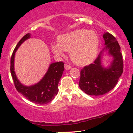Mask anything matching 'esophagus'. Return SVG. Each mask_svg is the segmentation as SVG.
I'll list each match as a JSON object with an SVG mask.
<instances>
[{
    "label": "esophagus",
    "mask_w": 133,
    "mask_h": 133,
    "mask_svg": "<svg viewBox=\"0 0 133 133\" xmlns=\"http://www.w3.org/2000/svg\"><path fill=\"white\" fill-rule=\"evenodd\" d=\"M64 68L66 70H69V69H71L72 68V67L71 66V65L67 64H64Z\"/></svg>",
    "instance_id": "esophagus-1"
}]
</instances>
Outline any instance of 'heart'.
<instances>
[{
	"mask_svg": "<svg viewBox=\"0 0 133 133\" xmlns=\"http://www.w3.org/2000/svg\"><path fill=\"white\" fill-rule=\"evenodd\" d=\"M99 39L94 31L79 29L65 34L58 38V44L52 45L54 54L64 56L70 51V57L79 65H86L94 60L98 52Z\"/></svg>",
	"mask_w": 133,
	"mask_h": 133,
	"instance_id": "1",
	"label": "heart"
}]
</instances>
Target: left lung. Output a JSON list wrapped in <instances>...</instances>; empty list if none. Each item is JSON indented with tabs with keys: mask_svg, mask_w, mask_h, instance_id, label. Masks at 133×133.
I'll use <instances>...</instances> for the list:
<instances>
[{
	"mask_svg": "<svg viewBox=\"0 0 133 133\" xmlns=\"http://www.w3.org/2000/svg\"><path fill=\"white\" fill-rule=\"evenodd\" d=\"M103 38L105 48L100 52L94 63L84 67L81 71L79 86L88 95L101 96L112 90L116 85L123 72V60L121 47L115 37L109 32L104 33ZM104 49L114 57V61L108 68L101 65L102 52Z\"/></svg>",
	"mask_w": 133,
	"mask_h": 133,
	"instance_id": "8db88e82",
	"label": "left lung"
}]
</instances>
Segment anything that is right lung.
I'll return each mask as SVG.
<instances>
[{"mask_svg": "<svg viewBox=\"0 0 133 133\" xmlns=\"http://www.w3.org/2000/svg\"><path fill=\"white\" fill-rule=\"evenodd\" d=\"M30 37V34H27L20 40L15 47L10 59V72L15 87L18 92L34 103L45 104L51 102L57 95L59 91L58 84L64 70V63L62 61L52 63L43 78L36 84L31 86L22 85L17 78L14 71V56L15 53L21 44Z\"/></svg>", "mask_w": 133, "mask_h": 133, "instance_id": "obj_1", "label": "right lung"}]
</instances>
